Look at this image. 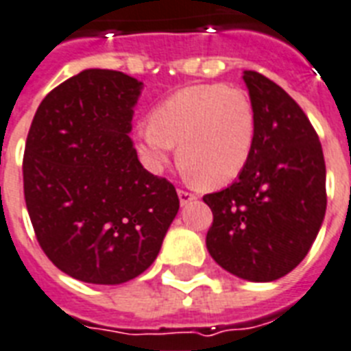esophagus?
<instances>
[{"instance_id":"1","label":"esophagus","mask_w":351,"mask_h":351,"mask_svg":"<svg viewBox=\"0 0 351 351\" xmlns=\"http://www.w3.org/2000/svg\"><path fill=\"white\" fill-rule=\"evenodd\" d=\"M178 196H180V204L182 205H187L189 202L196 200L195 193H189V191H185V189H178Z\"/></svg>"}]
</instances>
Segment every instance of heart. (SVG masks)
<instances>
[{
    "instance_id": "1",
    "label": "heart",
    "mask_w": 351,
    "mask_h": 351,
    "mask_svg": "<svg viewBox=\"0 0 351 351\" xmlns=\"http://www.w3.org/2000/svg\"><path fill=\"white\" fill-rule=\"evenodd\" d=\"M136 146L151 169H162L178 144L187 173L207 185L236 180L256 144V111L238 86L195 84L156 104L149 122L136 128Z\"/></svg>"
}]
</instances>
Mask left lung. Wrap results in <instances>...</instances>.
<instances>
[{
    "label": "left lung",
    "mask_w": 351,
    "mask_h": 351,
    "mask_svg": "<svg viewBox=\"0 0 351 351\" xmlns=\"http://www.w3.org/2000/svg\"><path fill=\"white\" fill-rule=\"evenodd\" d=\"M256 111L249 166L227 189L204 196L213 210L207 250L227 272L274 281L295 269L326 210V166L314 126L269 77L245 70Z\"/></svg>",
    "instance_id": "left-lung-1"
}]
</instances>
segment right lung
I'll return each mask as SVG.
<instances>
[{
  "label": "right lung",
  "instance_id": "1",
  "mask_svg": "<svg viewBox=\"0 0 351 351\" xmlns=\"http://www.w3.org/2000/svg\"><path fill=\"white\" fill-rule=\"evenodd\" d=\"M142 88L122 72L84 70L43 99L28 131L23 189L34 232L57 269L84 283L141 276L180 207L128 135Z\"/></svg>",
  "mask_w": 351,
  "mask_h": 351
}]
</instances>
